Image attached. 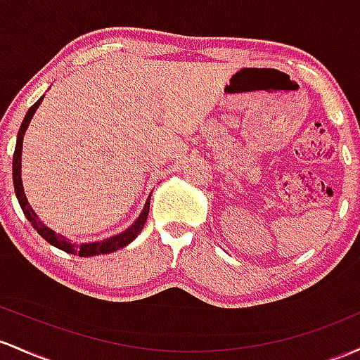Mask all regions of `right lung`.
<instances>
[{"label":"right lung","mask_w":360,"mask_h":360,"mask_svg":"<svg viewBox=\"0 0 360 360\" xmlns=\"http://www.w3.org/2000/svg\"><path fill=\"white\" fill-rule=\"evenodd\" d=\"M42 98H39V102H35L30 108H28L25 119H23L22 126H20V131L17 136V146H15V153H13V185H15V193H17V199L20 202V207H22L25 217L35 228V231H37L40 236L47 241V243H51L52 246H56V248L63 250V252L66 253H72V255H78V257H95V255H107V253L117 252V250L124 248V246H127L131 241H134L137 234L141 233V229L144 228V223H146L148 212H149V200L146 202V205H144L141 216L136 219V223L132 224L131 228H127L126 231L117 234V236L108 238V240L96 241V243H84V245L71 243L70 240H66L64 236H60V234L47 228L46 224L40 223L37 214L34 212V209H32L30 204H28L25 192H23L22 175H20V168H22V144H23V134H25L28 124H30V119L34 117L35 110H37L40 102H42Z\"/></svg>","instance_id":"obj_1"}]
</instances>
